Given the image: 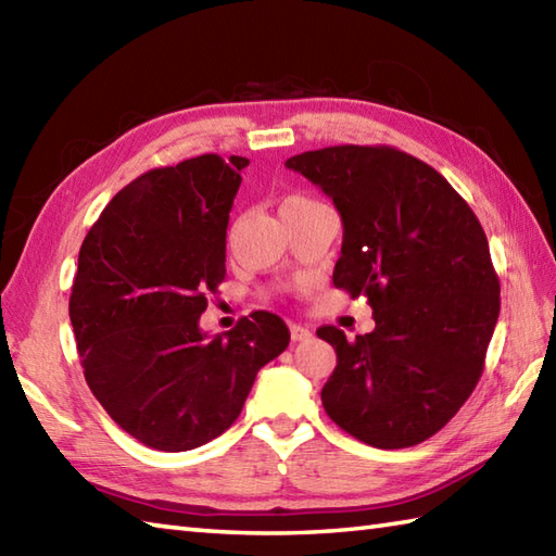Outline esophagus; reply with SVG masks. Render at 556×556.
I'll list each match as a JSON object with an SVG mask.
<instances>
[{
	"instance_id": "34e87169",
	"label": "esophagus",
	"mask_w": 556,
	"mask_h": 556,
	"mask_svg": "<svg viewBox=\"0 0 556 556\" xmlns=\"http://www.w3.org/2000/svg\"><path fill=\"white\" fill-rule=\"evenodd\" d=\"M291 339L293 341H308V339H313V329L303 327V325H291Z\"/></svg>"
}]
</instances>
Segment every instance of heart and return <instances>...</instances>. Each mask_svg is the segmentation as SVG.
Segmentation results:
<instances>
[{
    "mask_svg": "<svg viewBox=\"0 0 556 556\" xmlns=\"http://www.w3.org/2000/svg\"><path fill=\"white\" fill-rule=\"evenodd\" d=\"M293 203H311V200H305V198H287L285 200V205H293Z\"/></svg>",
    "mask_w": 556,
    "mask_h": 556,
    "instance_id": "obj_1",
    "label": "heart"
}]
</instances>
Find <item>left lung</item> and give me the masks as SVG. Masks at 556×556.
I'll return each instance as SVG.
<instances>
[{"instance_id": "1", "label": "left lung", "mask_w": 556, "mask_h": 556, "mask_svg": "<svg viewBox=\"0 0 556 556\" xmlns=\"http://www.w3.org/2000/svg\"><path fill=\"white\" fill-rule=\"evenodd\" d=\"M323 188L344 224L332 281L368 296L370 334L337 351L323 406L341 430L377 448L420 444L473 392L500 317L488 236L430 164L387 146H334L287 160Z\"/></svg>"}]
</instances>
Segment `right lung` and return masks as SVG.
I'll list each match as a JSON object with an SVG mask.
<instances>
[{"instance_id":"obj_1","label":"right lung","mask_w":556,"mask_h":556,"mask_svg":"<svg viewBox=\"0 0 556 556\" xmlns=\"http://www.w3.org/2000/svg\"><path fill=\"white\" fill-rule=\"evenodd\" d=\"M248 160L200 155L124 186L78 253L68 317L83 375L110 418L160 452H188L239 418L257 370L289 346L255 311L207 337L200 315L227 275V227Z\"/></svg>"}]
</instances>
